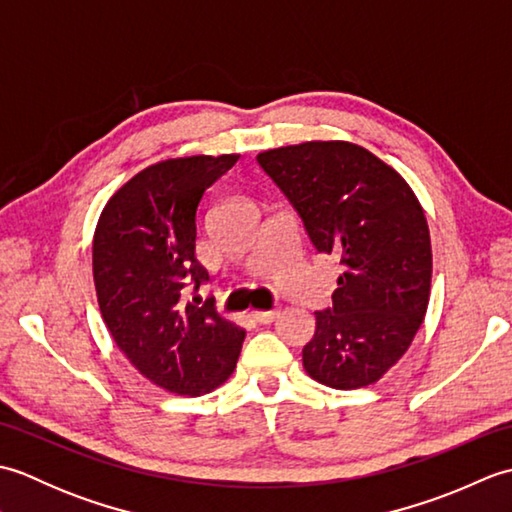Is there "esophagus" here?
I'll return each instance as SVG.
<instances>
[{"label": "esophagus", "instance_id": "1", "mask_svg": "<svg viewBox=\"0 0 512 512\" xmlns=\"http://www.w3.org/2000/svg\"><path fill=\"white\" fill-rule=\"evenodd\" d=\"M279 317V310H266V312H250V319L257 321V323H273Z\"/></svg>", "mask_w": 512, "mask_h": 512}]
</instances>
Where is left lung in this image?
<instances>
[{
	"label": "left lung",
	"instance_id": "obj_1",
	"mask_svg": "<svg viewBox=\"0 0 512 512\" xmlns=\"http://www.w3.org/2000/svg\"><path fill=\"white\" fill-rule=\"evenodd\" d=\"M317 253L343 273L332 308L303 347L310 378L334 389L372 385L409 350L431 290L427 217L398 171L343 140H312L257 156Z\"/></svg>",
	"mask_w": 512,
	"mask_h": 512
}]
</instances>
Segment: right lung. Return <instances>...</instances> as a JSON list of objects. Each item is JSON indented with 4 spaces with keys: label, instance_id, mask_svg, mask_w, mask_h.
I'll return each mask as SVG.
<instances>
[{
    "label": "right lung",
    "instance_id": "1",
    "mask_svg": "<svg viewBox=\"0 0 512 512\" xmlns=\"http://www.w3.org/2000/svg\"><path fill=\"white\" fill-rule=\"evenodd\" d=\"M239 156L162 160L118 189L99 217L92 270L103 321L129 363L178 396H200L233 374L246 332L213 303L184 295L209 281L195 259L204 191Z\"/></svg>",
    "mask_w": 512,
    "mask_h": 512
}]
</instances>
